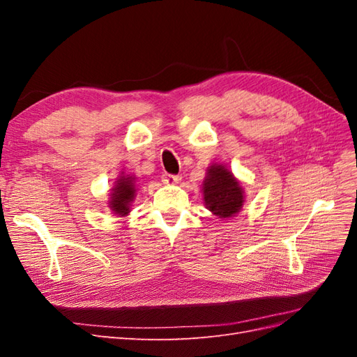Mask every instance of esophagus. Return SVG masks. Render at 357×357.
Returning <instances> with one entry per match:
<instances>
[{
    "label": "esophagus",
    "mask_w": 357,
    "mask_h": 357,
    "mask_svg": "<svg viewBox=\"0 0 357 357\" xmlns=\"http://www.w3.org/2000/svg\"><path fill=\"white\" fill-rule=\"evenodd\" d=\"M181 180L180 176H172V174H162V181L165 183V185H177V183Z\"/></svg>",
    "instance_id": "obj_1"
}]
</instances>
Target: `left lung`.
<instances>
[{
    "instance_id": "obj_1",
    "label": "left lung",
    "mask_w": 357,
    "mask_h": 357,
    "mask_svg": "<svg viewBox=\"0 0 357 357\" xmlns=\"http://www.w3.org/2000/svg\"><path fill=\"white\" fill-rule=\"evenodd\" d=\"M202 192L205 207L219 219L234 218L244 205V190L240 181L223 165L214 164L207 169Z\"/></svg>"
}]
</instances>
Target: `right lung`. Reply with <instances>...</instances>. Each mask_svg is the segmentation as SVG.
I'll list each match as a JSON object with an SVG mask.
<instances>
[{"label":"right lung","mask_w":357,"mask_h":357,"mask_svg":"<svg viewBox=\"0 0 357 357\" xmlns=\"http://www.w3.org/2000/svg\"><path fill=\"white\" fill-rule=\"evenodd\" d=\"M135 177L132 176H121L114 183L110 193L109 207L116 215H128L131 211V202L135 198Z\"/></svg>","instance_id":"add662e5"}]
</instances>
